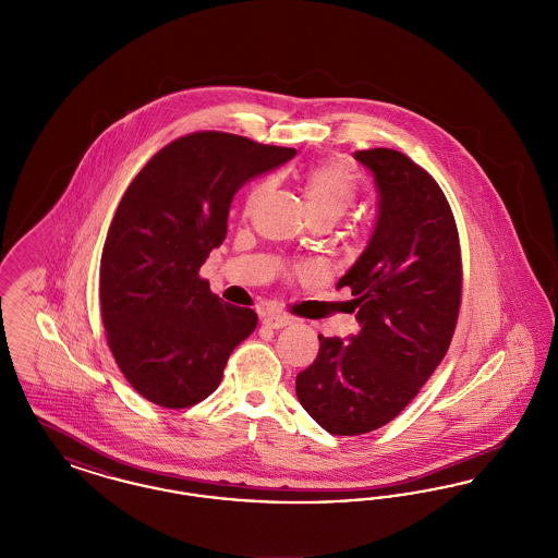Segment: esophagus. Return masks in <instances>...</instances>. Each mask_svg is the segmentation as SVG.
Masks as SVG:
<instances>
[{"mask_svg":"<svg viewBox=\"0 0 558 558\" xmlns=\"http://www.w3.org/2000/svg\"><path fill=\"white\" fill-rule=\"evenodd\" d=\"M262 322L266 324L267 328H284V326H289V324H292L291 316H287V314H278V312H267V314H264V318H262Z\"/></svg>","mask_w":558,"mask_h":558,"instance_id":"obj_1","label":"esophagus"}]
</instances>
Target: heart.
Returning <instances> with one entry per match:
<instances>
[{
	"label": "heart",
	"mask_w": 558,
	"mask_h": 558,
	"mask_svg": "<svg viewBox=\"0 0 558 558\" xmlns=\"http://www.w3.org/2000/svg\"><path fill=\"white\" fill-rule=\"evenodd\" d=\"M271 187V180H264L262 184L251 190L248 207L255 205L267 190ZM355 198V180L345 162L330 160L312 167L305 175V201L307 211L312 219H324L335 223L343 213L351 207Z\"/></svg>",
	"instance_id": "obj_1"
}]
</instances>
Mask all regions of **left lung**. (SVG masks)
<instances>
[{
  "instance_id": "left-lung-1",
  "label": "left lung",
  "mask_w": 558,
  "mask_h": 558,
  "mask_svg": "<svg viewBox=\"0 0 558 558\" xmlns=\"http://www.w3.org/2000/svg\"><path fill=\"white\" fill-rule=\"evenodd\" d=\"M376 186V223L337 289H351L360 324L349 339L322 337L296 374V398L332 435L393 421L444 360L456 328L462 266L450 205L437 182L391 148L357 150Z\"/></svg>"
}]
</instances>
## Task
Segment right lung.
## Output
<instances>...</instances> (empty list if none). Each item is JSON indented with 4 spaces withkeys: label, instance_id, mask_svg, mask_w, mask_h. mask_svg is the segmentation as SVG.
<instances>
[{
    "label": "right lung",
    "instance_id": "1",
    "mask_svg": "<svg viewBox=\"0 0 558 558\" xmlns=\"http://www.w3.org/2000/svg\"><path fill=\"white\" fill-rule=\"evenodd\" d=\"M296 155L221 132L167 144L123 194L100 262L108 347L142 398L187 408L219 387L257 314L213 294L198 276L228 232L234 194Z\"/></svg>",
    "mask_w": 558,
    "mask_h": 558
}]
</instances>
